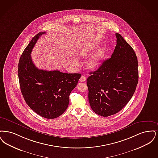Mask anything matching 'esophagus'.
Instances as JSON below:
<instances>
[{
    "label": "esophagus",
    "mask_w": 158,
    "mask_h": 158,
    "mask_svg": "<svg viewBox=\"0 0 158 158\" xmlns=\"http://www.w3.org/2000/svg\"><path fill=\"white\" fill-rule=\"evenodd\" d=\"M85 80H86V77L84 76H81V77L80 79V82H84Z\"/></svg>",
    "instance_id": "34e87169"
}]
</instances>
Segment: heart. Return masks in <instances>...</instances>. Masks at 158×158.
I'll return each mask as SVG.
<instances>
[{
    "label": "heart",
    "instance_id": "1",
    "mask_svg": "<svg viewBox=\"0 0 158 158\" xmlns=\"http://www.w3.org/2000/svg\"><path fill=\"white\" fill-rule=\"evenodd\" d=\"M98 44L96 42L85 43L80 47L77 50V54L80 58H85L89 55L96 48ZM107 48L106 47H101L95 50L90 55L86 61L85 65L87 69L89 70H94L100 65L107 53ZM73 64L77 65L78 63L76 61H73Z\"/></svg>",
    "mask_w": 158,
    "mask_h": 158
}]
</instances>
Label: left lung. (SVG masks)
Segmentation results:
<instances>
[{"label":"left lung","mask_w":158,"mask_h":158,"mask_svg":"<svg viewBox=\"0 0 158 158\" xmlns=\"http://www.w3.org/2000/svg\"><path fill=\"white\" fill-rule=\"evenodd\" d=\"M117 44L111 58L87 80L90 106L96 114L110 116L130 101L139 79L137 56L122 36L116 33Z\"/></svg>","instance_id":"1"}]
</instances>
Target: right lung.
<instances>
[{
    "label": "right lung",
    "instance_id": "right-lung-1",
    "mask_svg": "<svg viewBox=\"0 0 158 158\" xmlns=\"http://www.w3.org/2000/svg\"><path fill=\"white\" fill-rule=\"evenodd\" d=\"M45 34L36 35L25 48L18 73L21 93L28 106L40 116L51 119L61 116L67 109L69 94L81 75L36 68L31 54L39 38Z\"/></svg>",
    "mask_w": 158,
    "mask_h": 158
}]
</instances>
